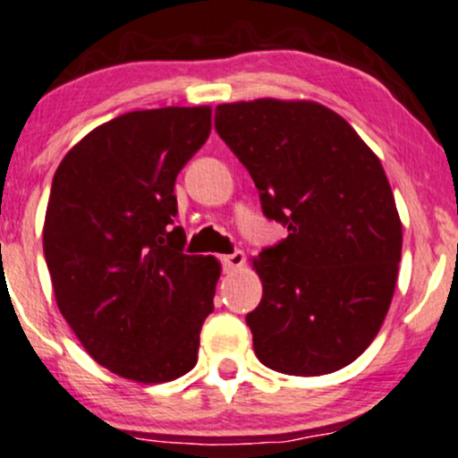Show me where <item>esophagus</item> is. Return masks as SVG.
Wrapping results in <instances>:
<instances>
[{
    "mask_svg": "<svg viewBox=\"0 0 458 458\" xmlns=\"http://www.w3.org/2000/svg\"><path fill=\"white\" fill-rule=\"evenodd\" d=\"M220 262H223L225 273H233V270H240L244 267L247 258H244L242 250H235V253H231V255H223V258H220Z\"/></svg>",
    "mask_w": 458,
    "mask_h": 458,
    "instance_id": "34e87169",
    "label": "esophagus"
}]
</instances>
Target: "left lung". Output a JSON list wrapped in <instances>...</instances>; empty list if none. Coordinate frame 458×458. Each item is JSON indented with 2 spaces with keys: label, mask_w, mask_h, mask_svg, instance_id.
<instances>
[{
  "label": "left lung",
  "mask_w": 458,
  "mask_h": 458,
  "mask_svg": "<svg viewBox=\"0 0 458 458\" xmlns=\"http://www.w3.org/2000/svg\"><path fill=\"white\" fill-rule=\"evenodd\" d=\"M216 131L288 238L253 258L262 301L255 356L288 376L356 360L380 332L402 259V223L376 157L338 113L259 98L216 106Z\"/></svg>",
  "instance_id": "8db88e82"
}]
</instances>
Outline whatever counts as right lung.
Returning a JSON list of instances; mask_svg holds the SVG:
<instances>
[{
  "mask_svg": "<svg viewBox=\"0 0 458 458\" xmlns=\"http://www.w3.org/2000/svg\"><path fill=\"white\" fill-rule=\"evenodd\" d=\"M211 131L209 106L131 111L63 157L43 225L56 306L98 365L159 385L199 360L220 262L185 255L174 181Z\"/></svg>",
  "mask_w": 458,
  "mask_h": 458,
  "instance_id": "add662e5",
  "label": "right lung"
}]
</instances>
